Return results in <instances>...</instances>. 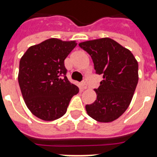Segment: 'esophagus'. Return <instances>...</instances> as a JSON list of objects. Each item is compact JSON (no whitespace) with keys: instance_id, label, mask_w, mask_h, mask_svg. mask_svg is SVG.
I'll list each match as a JSON object with an SVG mask.
<instances>
[{"instance_id":"obj_1","label":"esophagus","mask_w":157,"mask_h":157,"mask_svg":"<svg viewBox=\"0 0 157 157\" xmlns=\"http://www.w3.org/2000/svg\"><path fill=\"white\" fill-rule=\"evenodd\" d=\"M82 89H85V90L87 89V83L85 81H83L82 82Z\"/></svg>"}]
</instances>
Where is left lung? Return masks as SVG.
Returning <instances> with one entry per match:
<instances>
[{"instance_id":"1","label":"left lung","mask_w":157,"mask_h":157,"mask_svg":"<svg viewBox=\"0 0 157 157\" xmlns=\"http://www.w3.org/2000/svg\"><path fill=\"white\" fill-rule=\"evenodd\" d=\"M88 52L96 73L103 76L95 89L97 99L86 105L87 114L101 123L121 116L130 104L138 82V63L129 49L105 37L78 44Z\"/></svg>"}]
</instances>
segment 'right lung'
<instances>
[{"instance_id": "add662e5", "label": "right lung", "mask_w": 157, "mask_h": 157, "mask_svg": "<svg viewBox=\"0 0 157 157\" xmlns=\"http://www.w3.org/2000/svg\"><path fill=\"white\" fill-rule=\"evenodd\" d=\"M77 45L57 38L33 45L19 61L18 81L23 100L32 114L52 121L66 113L79 89L68 81L64 59Z\"/></svg>"}]
</instances>
